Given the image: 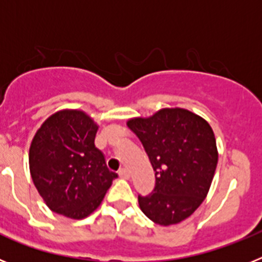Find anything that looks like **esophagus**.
I'll list each match as a JSON object with an SVG mask.
<instances>
[{
    "mask_svg": "<svg viewBox=\"0 0 262 262\" xmlns=\"http://www.w3.org/2000/svg\"><path fill=\"white\" fill-rule=\"evenodd\" d=\"M119 177L120 178H124V180H128L129 178V172L127 170L126 168H122L119 170Z\"/></svg>",
    "mask_w": 262,
    "mask_h": 262,
    "instance_id": "1",
    "label": "esophagus"
}]
</instances>
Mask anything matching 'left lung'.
Returning a JSON list of instances; mask_svg holds the SVG:
<instances>
[{
    "instance_id": "obj_1",
    "label": "left lung",
    "mask_w": 262,
    "mask_h": 262,
    "mask_svg": "<svg viewBox=\"0 0 262 262\" xmlns=\"http://www.w3.org/2000/svg\"><path fill=\"white\" fill-rule=\"evenodd\" d=\"M142 142L156 177L154 193L139 195L140 210L160 226L185 221L205 201L217 164L214 131L182 107H165L127 120Z\"/></svg>"
}]
</instances>
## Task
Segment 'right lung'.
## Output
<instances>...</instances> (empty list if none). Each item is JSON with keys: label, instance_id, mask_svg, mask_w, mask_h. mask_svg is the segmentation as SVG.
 <instances>
[{"label": "right lung", "instance_id": "right-lung-1", "mask_svg": "<svg viewBox=\"0 0 262 262\" xmlns=\"http://www.w3.org/2000/svg\"><path fill=\"white\" fill-rule=\"evenodd\" d=\"M98 124L85 111L64 108L41 123L31 140L30 174L51 211L84 219L118 177L94 145Z\"/></svg>", "mask_w": 262, "mask_h": 262}]
</instances>
